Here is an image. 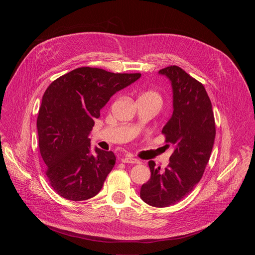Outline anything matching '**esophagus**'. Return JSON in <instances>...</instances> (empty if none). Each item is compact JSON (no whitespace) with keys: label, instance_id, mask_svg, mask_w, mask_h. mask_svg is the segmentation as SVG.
<instances>
[{"label":"esophagus","instance_id":"34e87169","mask_svg":"<svg viewBox=\"0 0 255 255\" xmlns=\"http://www.w3.org/2000/svg\"><path fill=\"white\" fill-rule=\"evenodd\" d=\"M121 161H122L123 163H134V164L140 163V161H139L138 159H136V158H134V157H131V156L123 157V158L121 159Z\"/></svg>","mask_w":255,"mask_h":255}]
</instances>
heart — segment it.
<instances>
[{"instance_id": "obj_1", "label": "heart", "mask_w": 255, "mask_h": 255, "mask_svg": "<svg viewBox=\"0 0 255 255\" xmlns=\"http://www.w3.org/2000/svg\"><path fill=\"white\" fill-rule=\"evenodd\" d=\"M140 98H149V99H153V100H156L157 102L161 103V96L158 92L156 91H153V90H149L147 92H145L141 95Z\"/></svg>"}]
</instances>
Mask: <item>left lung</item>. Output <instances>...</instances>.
<instances>
[{"mask_svg": "<svg viewBox=\"0 0 255 255\" xmlns=\"http://www.w3.org/2000/svg\"><path fill=\"white\" fill-rule=\"evenodd\" d=\"M171 82L173 113L161 133L174 151L164 170L148 162L151 176L142 185L140 198L146 204L164 208L183 200L202 178L214 145L216 126L210 98L202 83L179 66L159 70ZM169 145V144H167Z\"/></svg>", "mask_w": 255, "mask_h": 255, "instance_id": "obj_1", "label": "left lung"}]
</instances>
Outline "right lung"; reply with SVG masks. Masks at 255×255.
Wrapping results in <instances>:
<instances>
[{"label":"right lung","instance_id":"add662e5","mask_svg":"<svg viewBox=\"0 0 255 255\" xmlns=\"http://www.w3.org/2000/svg\"><path fill=\"white\" fill-rule=\"evenodd\" d=\"M141 74H114L83 66L53 81L37 117L39 150L52 189L70 201L95 197L116 162L112 151L95 149L89 134L101 109Z\"/></svg>","mask_w":255,"mask_h":255}]
</instances>
